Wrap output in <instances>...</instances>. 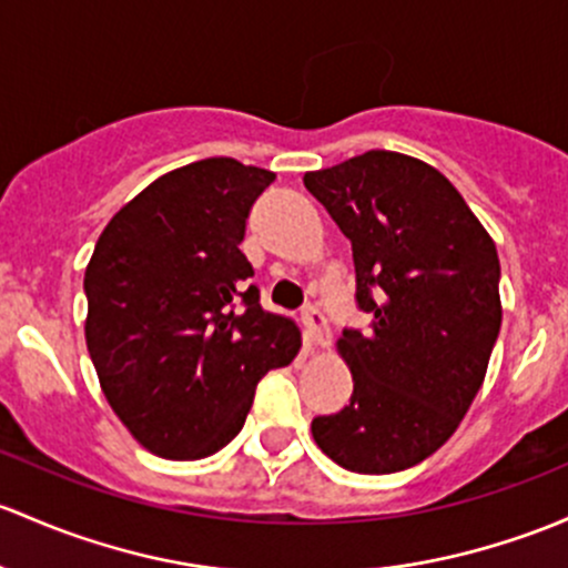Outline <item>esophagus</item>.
Returning a JSON list of instances; mask_svg holds the SVG:
<instances>
[{
  "label": "esophagus",
  "instance_id": "34e87169",
  "mask_svg": "<svg viewBox=\"0 0 568 568\" xmlns=\"http://www.w3.org/2000/svg\"><path fill=\"white\" fill-rule=\"evenodd\" d=\"M302 324H304V332H307L310 343L324 345L326 339H329V329H326L324 313H321L315 304H307V307L302 310Z\"/></svg>",
  "mask_w": 568,
  "mask_h": 568
}]
</instances>
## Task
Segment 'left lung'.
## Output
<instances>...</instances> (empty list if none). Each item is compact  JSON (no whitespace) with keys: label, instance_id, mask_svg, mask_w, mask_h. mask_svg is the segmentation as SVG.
I'll return each mask as SVG.
<instances>
[{"label":"left lung","instance_id":"left-lung-1","mask_svg":"<svg viewBox=\"0 0 568 568\" xmlns=\"http://www.w3.org/2000/svg\"><path fill=\"white\" fill-rule=\"evenodd\" d=\"M351 239L356 304L343 329L351 403L315 416L313 438L354 474H397L452 438L485 381L500 332L493 239L455 184L408 154L373 149L304 174Z\"/></svg>","mask_w":568,"mask_h":568}]
</instances>
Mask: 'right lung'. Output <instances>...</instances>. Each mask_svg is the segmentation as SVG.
I'll return each mask as SVG.
<instances>
[{
	"label": "right lung",
	"instance_id": "1",
	"mask_svg": "<svg viewBox=\"0 0 568 568\" xmlns=\"http://www.w3.org/2000/svg\"><path fill=\"white\" fill-rule=\"evenodd\" d=\"M272 171L209 158L119 209L83 274L87 348L143 449L201 459L236 438L268 369L300 354L294 321L261 307L239 250Z\"/></svg>",
	"mask_w": 568,
	"mask_h": 568
}]
</instances>
